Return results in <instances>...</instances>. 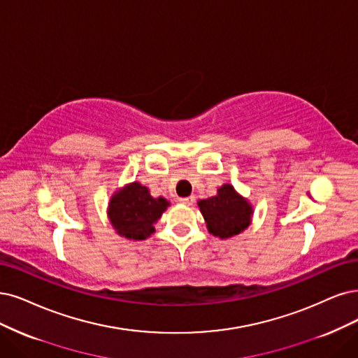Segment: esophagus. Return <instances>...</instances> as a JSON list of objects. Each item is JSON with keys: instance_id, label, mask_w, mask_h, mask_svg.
<instances>
[{"instance_id": "obj_1", "label": "esophagus", "mask_w": 358, "mask_h": 358, "mask_svg": "<svg viewBox=\"0 0 358 358\" xmlns=\"http://www.w3.org/2000/svg\"><path fill=\"white\" fill-rule=\"evenodd\" d=\"M180 202H181L182 205H187V206H190V205H193V203H194V197H193V196H190V197H181Z\"/></svg>"}]
</instances>
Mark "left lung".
<instances>
[{
	"label": "left lung",
	"instance_id": "1",
	"mask_svg": "<svg viewBox=\"0 0 358 358\" xmlns=\"http://www.w3.org/2000/svg\"><path fill=\"white\" fill-rule=\"evenodd\" d=\"M201 213L206 221L209 233L227 239L243 231L250 221L252 208L234 192L230 184L218 189V194L201 201Z\"/></svg>",
	"mask_w": 358,
	"mask_h": 358
}]
</instances>
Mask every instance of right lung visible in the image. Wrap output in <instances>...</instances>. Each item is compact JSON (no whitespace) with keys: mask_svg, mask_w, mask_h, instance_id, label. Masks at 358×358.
<instances>
[{"mask_svg":"<svg viewBox=\"0 0 358 358\" xmlns=\"http://www.w3.org/2000/svg\"><path fill=\"white\" fill-rule=\"evenodd\" d=\"M169 202L164 197L150 196L148 187L132 182L117 192L109 203V218L115 230L134 241H144L155 231V224L161 218Z\"/></svg>","mask_w":358,"mask_h":358,"instance_id":"add662e5","label":"right lung"}]
</instances>
